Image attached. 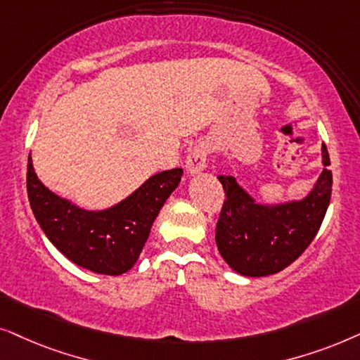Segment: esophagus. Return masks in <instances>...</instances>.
<instances>
[{"label":"esophagus","mask_w":360,"mask_h":360,"mask_svg":"<svg viewBox=\"0 0 360 360\" xmlns=\"http://www.w3.org/2000/svg\"><path fill=\"white\" fill-rule=\"evenodd\" d=\"M207 166V148L202 143L200 145H194L189 150V155L186 158V169L191 176L199 174Z\"/></svg>","instance_id":"1"}]
</instances>
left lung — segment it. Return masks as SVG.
I'll return each instance as SVG.
<instances>
[{"label":"left lung","instance_id":"left-lung-1","mask_svg":"<svg viewBox=\"0 0 360 360\" xmlns=\"http://www.w3.org/2000/svg\"><path fill=\"white\" fill-rule=\"evenodd\" d=\"M323 165L314 189L303 200L280 205L257 204L236 177L217 176L225 200L215 242L229 266L243 276H268L291 265L313 242L333 193L329 153L323 145Z\"/></svg>","mask_w":360,"mask_h":360}]
</instances>
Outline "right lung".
Listing matches in <instances>:
<instances>
[{
	"mask_svg": "<svg viewBox=\"0 0 360 360\" xmlns=\"http://www.w3.org/2000/svg\"><path fill=\"white\" fill-rule=\"evenodd\" d=\"M183 169L151 176L141 188L107 210H84L51 193L27 160V198L47 238L75 265L100 275H122L135 265L151 225L179 184Z\"/></svg>",
	"mask_w": 360,
	"mask_h": 360,
	"instance_id": "right-lung-1",
	"label": "right lung"
}]
</instances>
